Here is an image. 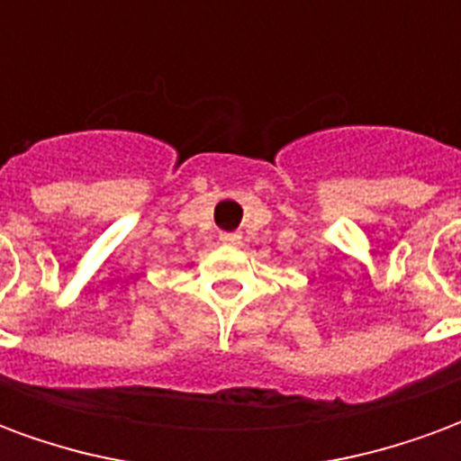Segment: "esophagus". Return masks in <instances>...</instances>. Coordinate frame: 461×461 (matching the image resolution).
Returning <instances> with one entry per match:
<instances>
[{"label":"esophagus","mask_w":461,"mask_h":461,"mask_svg":"<svg viewBox=\"0 0 461 461\" xmlns=\"http://www.w3.org/2000/svg\"><path fill=\"white\" fill-rule=\"evenodd\" d=\"M221 240H223V243H238L240 236H238V233H221Z\"/></svg>","instance_id":"esophagus-1"}]
</instances>
